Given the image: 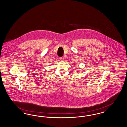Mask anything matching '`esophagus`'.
<instances>
[{
  "label": "esophagus",
  "instance_id": "obj_1",
  "mask_svg": "<svg viewBox=\"0 0 127 127\" xmlns=\"http://www.w3.org/2000/svg\"><path fill=\"white\" fill-rule=\"evenodd\" d=\"M59 59H60V61H63V60H64V57H60Z\"/></svg>",
  "mask_w": 127,
  "mask_h": 127
}]
</instances>
